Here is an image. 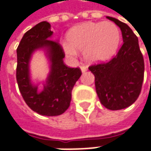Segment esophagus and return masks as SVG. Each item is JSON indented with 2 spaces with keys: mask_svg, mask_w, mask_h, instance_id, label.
Listing matches in <instances>:
<instances>
[{
  "mask_svg": "<svg viewBox=\"0 0 151 151\" xmlns=\"http://www.w3.org/2000/svg\"><path fill=\"white\" fill-rule=\"evenodd\" d=\"M80 68H81V71L83 72V73H85L86 71L88 70V68H87V67L84 65H82L80 66Z\"/></svg>",
  "mask_w": 151,
  "mask_h": 151,
  "instance_id": "esophagus-1",
  "label": "esophagus"
}]
</instances>
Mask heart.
<instances>
[{"instance_id":"b5f03b06","label":"heart","mask_w":151,"mask_h":151,"mask_svg":"<svg viewBox=\"0 0 151 151\" xmlns=\"http://www.w3.org/2000/svg\"><path fill=\"white\" fill-rule=\"evenodd\" d=\"M119 41L120 32L115 23L108 21L86 22L71 29L68 34V42H64L63 47L73 58L80 51L88 61L101 62L115 53Z\"/></svg>"}]
</instances>
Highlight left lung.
<instances>
[{
  "label": "left lung",
  "mask_w": 151,
  "mask_h": 151,
  "mask_svg": "<svg viewBox=\"0 0 151 151\" xmlns=\"http://www.w3.org/2000/svg\"><path fill=\"white\" fill-rule=\"evenodd\" d=\"M119 27L124 43L110 61L88 67L95 79V88L100 103L110 110L130 106L140 93L144 80L145 63L136 35L127 24L107 17Z\"/></svg>",
  "instance_id": "obj_1"
}]
</instances>
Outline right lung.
Segmentation results:
<instances>
[{"label":"right lung","mask_w":151,"mask_h":151,"mask_svg":"<svg viewBox=\"0 0 151 151\" xmlns=\"http://www.w3.org/2000/svg\"><path fill=\"white\" fill-rule=\"evenodd\" d=\"M52 32L47 22H42L24 34L17 49V81L24 101L41 115L57 116L70 105L72 90L82 72L64 64L65 53L58 42L51 40ZM45 48L51 62V71L42 92L29 79V62L34 50Z\"/></svg>","instance_id":"1"}]
</instances>
